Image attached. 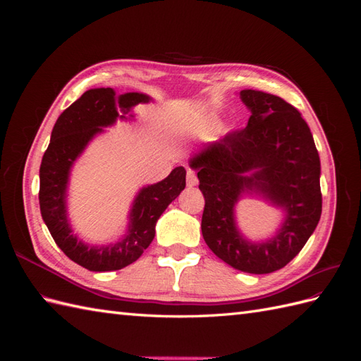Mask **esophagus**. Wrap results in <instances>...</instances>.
I'll list each match as a JSON object with an SVG mask.
<instances>
[{"label": "esophagus", "instance_id": "34e87169", "mask_svg": "<svg viewBox=\"0 0 361 361\" xmlns=\"http://www.w3.org/2000/svg\"><path fill=\"white\" fill-rule=\"evenodd\" d=\"M197 183H199L197 174H195V171H192V170H188L187 171V185H188V187H195Z\"/></svg>", "mask_w": 361, "mask_h": 361}]
</instances>
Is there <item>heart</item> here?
Returning a JSON list of instances; mask_svg holds the SVG:
<instances>
[{
	"instance_id": "1",
	"label": "heart",
	"mask_w": 361,
	"mask_h": 361,
	"mask_svg": "<svg viewBox=\"0 0 361 361\" xmlns=\"http://www.w3.org/2000/svg\"><path fill=\"white\" fill-rule=\"evenodd\" d=\"M209 128H211V126H209V123H200V125L197 126V130H199V133H200V134H204V133H206V130H207V129H209Z\"/></svg>"
}]
</instances>
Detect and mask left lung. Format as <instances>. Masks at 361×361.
I'll list each match as a JSON object with an SVG mask.
<instances>
[{"label":"left lung","mask_w":361,"mask_h":361,"mask_svg":"<svg viewBox=\"0 0 361 361\" xmlns=\"http://www.w3.org/2000/svg\"><path fill=\"white\" fill-rule=\"evenodd\" d=\"M248 125L231 130L191 159L204 195L202 233L214 255L235 269L269 274L286 267L319 223L321 162L309 125L297 108L260 90L241 92ZM250 174L248 175L247 173ZM256 189L287 211L279 233L248 243L237 232L233 207Z\"/></svg>","instance_id":"1"}]
</instances>
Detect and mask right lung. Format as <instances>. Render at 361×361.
Instances as JSON below:
<instances>
[{
  "label": "right lung",
  "mask_w": 361,
  "mask_h": 361,
  "mask_svg": "<svg viewBox=\"0 0 361 361\" xmlns=\"http://www.w3.org/2000/svg\"><path fill=\"white\" fill-rule=\"evenodd\" d=\"M140 102H149V96H118L110 87L85 92L57 118L51 143L42 158L39 203L43 221L63 253L89 271H116L135 262L154 241L161 214L185 188L187 171L176 167L164 180L141 190L130 211L129 232L116 244L90 247L72 233L64 199L73 161L97 133H102V126L113 125L118 114L125 118Z\"/></svg>",
  "instance_id": "1"
}]
</instances>
